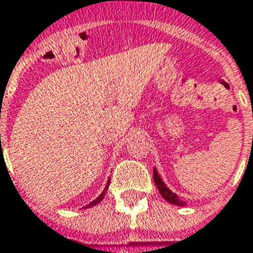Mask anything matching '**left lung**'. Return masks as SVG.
Listing matches in <instances>:
<instances>
[{
	"label": "left lung",
	"instance_id": "8db88e82",
	"mask_svg": "<svg viewBox=\"0 0 253 253\" xmlns=\"http://www.w3.org/2000/svg\"><path fill=\"white\" fill-rule=\"evenodd\" d=\"M154 180H155V185H156V187H158V190H159V193L162 194V197L165 198L167 202H169V204L172 205H178V206H185L186 202L183 200H180L179 197L176 194H174L171 190L167 187V186L163 183V180L160 179L159 174L156 172V169H154Z\"/></svg>",
	"mask_w": 253,
	"mask_h": 253
}]
</instances>
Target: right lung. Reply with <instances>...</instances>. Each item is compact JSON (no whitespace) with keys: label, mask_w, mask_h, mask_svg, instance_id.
<instances>
[{"label":"right lung","mask_w":253,"mask_h":253,"mask_svg":"<svg viewBox=\"0 0 253 253\" xmlns=\"http://www.w3.org/2000/svg\"><path fill=\"white\" fill-rule=\"evenodd\" d=\"M108 186H109V183H108V185H106V187H105V190H104V191H102V193H101V195H99L98 198H97V200H94L93 202H91V204L86 205V206H84V209H86V208H91V206H94V205H97V204H98V202H101V201L104 200L105 194H106V190H108Z\"/></svg>","instance_id":"1"}]
</instances>
